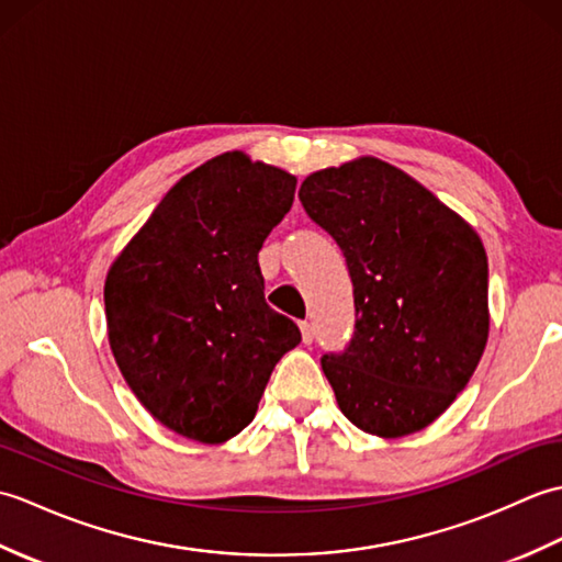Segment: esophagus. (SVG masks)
<instances>
[{"label":"esophagus","instance_id":"34e87169","mask_svg":"<svg viewBox=\"0 0 562 562\" xmlns=\"http://www.w3.org/2000/svg\"><path fill=\"white\" fill-rule=\"evenodd\" d=\"M300 328H302V342L304 345H312L314 342V328H312V324H308V321H302Z\"/></svg>","mask_w":562,"mask_h":562}]
</instances>
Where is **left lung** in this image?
<instances>
[{
	"mask_svg": "<svg viewBox=\"0 0 562 562\" xmlns=\"http://www.w3.org/2000/svg\"><path fill=\"white\" fill-rule=\"evenodd\" d=\"M300 200L340 246L355 294V333L321 357L342 415L396 439L435 423L479 367L487 256L457 212L374 157L306 176Z\"/></svg>",
	"mask_w": 562,
	"mask_h": 562,
	"instance_id": "8db88e82",
	"label": "left lung"
}]
</instances>
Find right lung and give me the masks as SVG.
I'll return each mask as SVG.
<instances>
[{"label": "right lung", "instance_id": "add662e5", "mask_svg": "<svg viewBox=\"0 0 562 562\" xmlns=\"http://www.w3.org/2000/svg\"><path fill=\"white\" fill-rule=\"evenodd\" d=\"M296 178L226 151L183 176L105 278L109 340L137 401L173 432L222 445L254 420L274 364L296 348L258 266Z\"/></svg>", "mask_w": 562, "mask_h": 562}]
</instances>
